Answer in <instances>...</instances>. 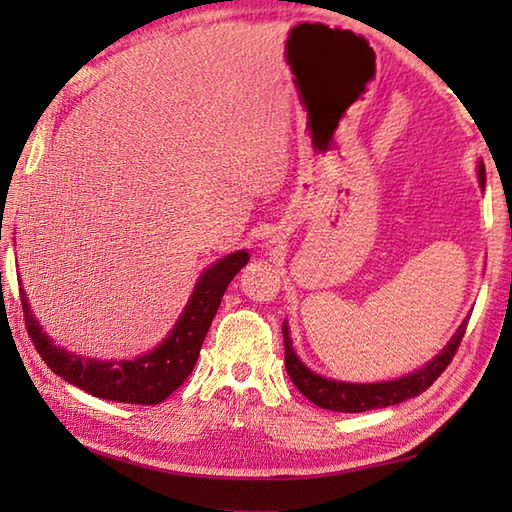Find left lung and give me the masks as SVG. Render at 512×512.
Returning a JSON list of instances; mask_svg holds the SVG:
<instances>
[{
  "label": "left lung",
  "mask_w": 512,
  "mask_h": 512,
  "mask_svg": "<svg viewBox=\"0 0 512 512\" xmlns=\"http://www.w3.org/2000/svg\"><path fill=\"white\" fill-rule=\"evenodd\" d=\"M477 171H480V182L484 184L486 169L482 162ZM466 325H469V321H464L460 325V330L453 334V339L449 341L447 347H444L442 354L433 358L429 365H424L420 372L405 376V378H398V380H389V383L352 385V383H339V380L321 378L314 372H310V369L299 361L297 354L292 352L290 332H288V325L284 323L281 334H284V345H286V372L301 394L308 400H312L314 405H319L323 409L358 413V411L391 407V405H398V402H402V400L416 398L418 394H422L424 389H429L433 383H436L440 374L453 361L455 352H458V347L464 339Z\"/></svg>",
  "instance_id": "obj_1"
}]
</instances>
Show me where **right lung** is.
<instances>
[{
    "label": "right lung",
    "instance_id": "1",
    "mask_svg": "<svg viewBox=\"0 0 512 512\" xmlns=\"http://www.w3.org/2000/svg\"><path fill=\"white\" fill-rule=\"evenodd\" d=\"M248 259L250 257L246 250H239V253L224 257L222 262L206 270L169 339L156 347L154 352L140 356L136 361L99 363L92 361V358L88 361V358L74 356L52 345L48 336L41 332L37 321L32 319L24 290H21V308H24L28 336L43 358V363L54 374L68 380L70 385H76L103 400L129 402V405H158V402L169 398L193 372L204 336L211 328L217 308H220L224 290L239 270L248 264Z\"/></svg>",
    "mask_w": 512,
    "mask_h": 512
}]
</instances>
